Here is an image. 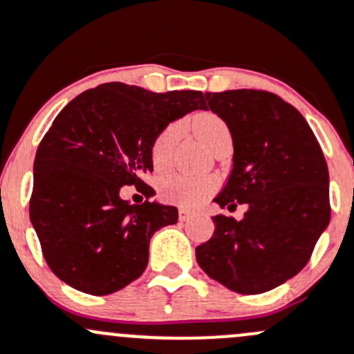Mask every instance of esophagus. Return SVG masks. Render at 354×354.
Wrapping results in <instances>:
<instances>
[{
	"mask_svg": "<svg viewBox=\"0 0 354 354\" xmlns=\"http://www.w3.org/2000/svg\"><path fill=\"white\" fill-rule=\"evenodd\" d=\"M193 217V214L189 210H185V208H180V221L181 222H187L189 218Z\"/></svg>",
	"mask_w": 354,
	"mask_h": 354,
	"instance_id": "1",
	"label": "esophagus"
}]
</instances>
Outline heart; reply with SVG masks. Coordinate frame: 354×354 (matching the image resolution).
I'll return each instance as SVG.
<instances>
[{
	"instance_id": "b5f03b06",
	"label": "heart",
	"mask_w": 354,
	"mask_h": 354,
	"mask_svg": "<svg viewBox=\"0 0 354 354\" xmlns=\"http://www.w3.org/2000/svg\"><path fill=\"white\" fill-rule=\"evenodd\" d=\"M180 124H171L159 133L154 146H152V165L156 169H165L169 165L171 152H173L174 144L180 137ZM193 132L210 151L218 140L230 136L225 122L214 113L198 115L193 122ZM215 188H217V181L214 178L187 176V174H173V176L165 178L159 185L162 198L185 208L198 207L214 193Z\"/></svg>"
}]
</instances>
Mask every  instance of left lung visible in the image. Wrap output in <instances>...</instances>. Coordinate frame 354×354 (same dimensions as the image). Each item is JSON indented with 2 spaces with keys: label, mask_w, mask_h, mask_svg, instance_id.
Segmentation results:
<instances>
[{
  "label": "left lung",
  "mask_w": 354,
  "mask_h": 354,
  "mask_svg": "<svg viewBox=\"0 0 354 354\" xmlns=\"http://www.w3.org/2000/svg\"><path fill=\"white\" fill-rule=\"evenodd\" d=\"M205 109L232 136V169L214 198L245 203L243 221L217 215L210 241L195 249L210 278L237 293L283 285L307 265L330 221L329 171L295 106L258 89L205 93Z\"/></svg>",
  "instance_id": "1"
}]
</instances>
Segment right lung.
<instances>
[{
	"mask_svg": "<svg viewBox=\"0 0 354 354\" xmlns=\"http://www.w3.org/2000/svg\"><path fill=\"white\" fill-rule=\"evenodd\" d=\"M205 109L202 91L152 93L105 83L69 102L44 136L33 162L30 221L57 278L80 292L109 295L140 277L149 243L178 222V208L132 205L122 187L156 195L152 146L171 122Z\"/></svg>",
	"mask_w": 354,
	"mask_h": 354,
	"instance_id": "add662e5",
	"label": "right lung"
}]
</instances>
